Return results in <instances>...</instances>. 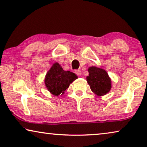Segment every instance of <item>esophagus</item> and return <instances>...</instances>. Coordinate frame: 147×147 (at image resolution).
<instances>
[{
	"instance_id": "obj_1",
	"label": "esophagus",
	"mask_w": 147,
	"mask_h": 147,
	"mask_svg": "<svg viewBox=\"0 0 147 147\" xmlns=\"http://www.w3.org/2000/svg\"><path fill=\"white\" fill-rule=\"evenodd\" d=\"M74 73H75L76 74H77L78 76H80L81 75V74H82V72H81V70L80 69H76L74 71Z\"/></svg>"
}]
</instances>
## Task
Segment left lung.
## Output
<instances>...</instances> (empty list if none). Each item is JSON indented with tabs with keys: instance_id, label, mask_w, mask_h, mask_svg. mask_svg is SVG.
<instances>
[{
	"instance_id": "8db88e82",
	"label": "left lung",
	"mask_w": 147,
	"mask_h": 147,
	"mask_svg": "<svg viewBox=\"0 0 147 147\" xmlns=\"http://www.w3.org/2000/svg\"><path fill=\"white\" fill-rule=\"evenodd\" d=\"M89 75L86 77L88 83L94 93L98 96H104L110 90L111 79L104 69L95 67L88 69Z\"/></svg>"
}]
</instances>
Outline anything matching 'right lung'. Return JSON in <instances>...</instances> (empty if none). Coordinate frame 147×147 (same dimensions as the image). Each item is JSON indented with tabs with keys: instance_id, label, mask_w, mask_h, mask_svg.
Returning <instances> with one entry per match:
<instances>
[{
	"instance_id": "right-lung-1",
	"label": "right lung",
	"mask_w": 147,
	"mask_h": 147,
	"mask_svg": "<svg viewBox=\"0 0 147 147\" xmlns=\"http://www.w3.org/2000/svg\"><path fill=\"white\" fill-rule=\"evenodd\" d=\"M76 78L75 74L64 71L59 63H55L46 74L45 84L52 94L57 96L63 94L70 84Z\"/></svg>"
}]
</instances>
